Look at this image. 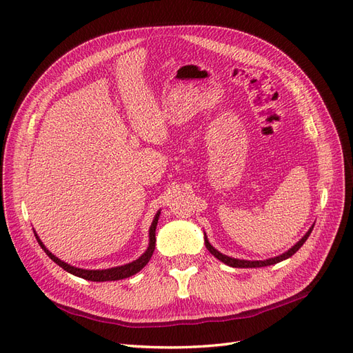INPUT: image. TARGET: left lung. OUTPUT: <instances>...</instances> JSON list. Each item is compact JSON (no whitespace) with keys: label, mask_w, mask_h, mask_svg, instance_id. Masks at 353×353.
<instances>
[{"label":"left lung","mask_w":353,"mask_h":353,"mask_svg":"<svg viewBox=\"0 0 353 353\" xmlns=\"http://www.w3.org/2000/svg\"><path fill=\"white\" fill-rule=\"evenodd\" d=\"M312 228H314V227H311V230H309V231L305 234V237H303L301 241H299V243H296L290 250L283 253V254H280V256H276V258L266 259V261H240V259H234V258H230V256H225V254L219 253L215 248H212L210 243L208 241L206 237H205V244H206V249H208L213 256H215L216 259H219L221 262L232 266V268H261V266H268V265L279 263V262H281V261H284V259H287V258H290V256H293L299 249L302 248L303 243L307 240L309 234L312 232Z\"/></svg>","instance_id":"8db88e82"}]
</instances>
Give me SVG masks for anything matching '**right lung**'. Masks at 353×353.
Instances as JSON below:
<instances>
[{
	"label": "right lung",
	"mask_w": 353,
	"mask_h": 353,
	"mask_svg": "<svg viewBox=\"0 0 353 353\" xmlns=\"http://www.w3.org/2000/svg\"><path fill=\"white\" fill-rule=\"evenodd\" d=\"M159 215H160V212H157V215L154 216L153 223H152V227H150V244H148V249L145 250V253L141 256V258H138L137 261L128 263V265H123V266H117V268L101 270V271H90V270L74 268V266H70V265H68L65 262H61L51 252H48L46 249V245L41 243V240L38 237H37V240H38L41 248L44 249V252L50 256L51 261H54L65 271H68V272H70L73 275H77V276H81V279H83V280H88V281H116V280H123V279H128V276L137 274L138 271H141L144 266L147 265V262L150 261L152 254L154 252V245H156V227H157ZM35 236H37V234H35Z\"/></svg>",
	"instance_id": "add662e5"
}]
</instances>
